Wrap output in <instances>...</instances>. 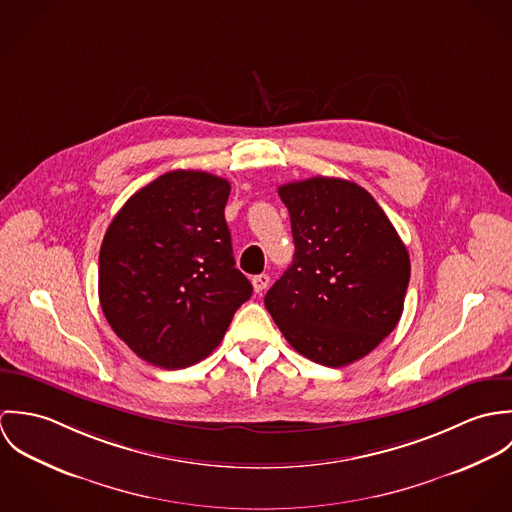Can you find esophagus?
<instances>
[{
	"mask_svg": "<svg viewBox=\"0 0 512 512\" xmlns=\"http://www.w3.org/2000/svg\"><path fill=\"white\" fill-rule=\"evenodd\" d=\"M252 286H254V292L262 293L268 286H270V276L268 274H258L252 278Z\"/></svg>",
	"mask_w": 512,
	"mask_h": 512,
	"instance_id": "esophagus-1",
	"label": "esophagus"
}]
</instances>
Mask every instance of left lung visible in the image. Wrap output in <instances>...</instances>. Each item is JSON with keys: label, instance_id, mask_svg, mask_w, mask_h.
<instances>
[{"label": "left lung", "instance_id": "1", "mask_svg": "<svg viewBox=\"0 0 512 512\" xmlns=\"http://www.w3.org/2000/svg\"><path fill=\"white\" fill-rule=\"evenodd\" d=\"M292 220V266L264 305L293 349L331 368L366 357L398 325L410 256L353 181L311 177L278 189Z\"/></svg>", "mask_w": 512, "mask_h": 512}]
</instances>
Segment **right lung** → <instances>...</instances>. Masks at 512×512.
<instances>
[{"instance_id": "add662e5", "label": "right lung", "mask_w": 512, "mask_h": 512, "mask_svg": "<svg viewBox=\"0 0 512 512\" xmlns=\"http://www.w3.org/2000/svg\"><path fill=\"white\" fill-rule=\"evenodd\" d=\"M230 183L207 171L163 173L110 222L98 295L114 333L161 368L209 357L252 284L234 268L224 205Z\"/></svg>"}]
</instances>
